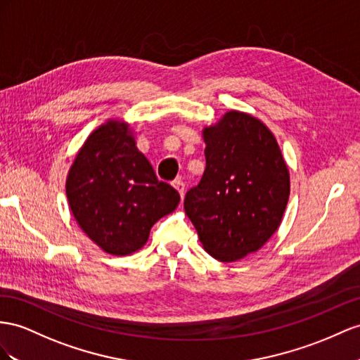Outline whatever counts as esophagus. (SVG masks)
<instances>
[{
	"label": "esophagus",
	"instance_id": "34e87169",
	"mask_svg": "<svg viewBox=\"0 0 360 360\" xmlns=\"http://www.w3.org/2000/svg\"><path fill=\"white\" fill-rule=\"evenodd\" d=\"M172 186L174 187V190H176V191L179 193V196H181V199H182V198H184V190H186V186H184V182H182L181 179H176V181L172 182Z\"/></svg>",
	"mask_w": 360,
	"mask_h": 360
}]
</instances>
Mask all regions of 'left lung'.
Wrapping results in <instances>:
<instances>
[{"label": "left lung", "mask_w": 360, "mask_h": 360, "mask_svg": "<svg viewBox=\"0 0 360 360\" xmlns=\"http://www.w3.org/2000/svg\"><path fill=\"white\" fill-rule=\"evenodd\" d=\"M205 172L184 208L204 250L219 262L259 251L278 229L289 200V170L272 132L229 110L204 129Z\"/></svg>", "instance_id": "1"}]
</instances>
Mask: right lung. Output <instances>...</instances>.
Wrapping results in <instances>:
<instances>
[{"instance_id": "right-lung-1", "label": "right lung", "mask_w": 360, "mask_h": 360, "mask_svg": "<svg viewBox=\"0 0 360 360\" xmlns=\"http://www.w3.org/2000/svg\"><path fill=\"white\" fill-rule=\"evenodd\" d=\"M72 216L92 242L112 255L144 246L150 228L179 204L136 149L129 124L109 120L82 146L67 178Z\"/></svg>"}]
</instances>
